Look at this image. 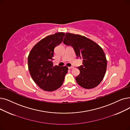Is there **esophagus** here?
I'll list each match as a JSON object with an SVG mask.
<instances>
[{"mask_svg": "<svg viewBox=\"0 0 130 130\" xmlns=\"http://www.w3.org/2000/svg\"><path fill=\"white\" fill-rule=\"evenodd\" d=\"M73 68V67H68L69 69H72Z\"/></svg>", "mask_w": 130, "mask_h": 130, "instance_id": "esophagus-1", "label": "esophagus"}]
</instances>
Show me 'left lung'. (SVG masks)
Listing matches in <instances>:
<instances>
[{
    "label": "left lung",
    "mask_w": 130,
    "mask_h": 130,
    "mask_svg": "<svg viewBox=\"0 0 130 130\" xmlns=\"http://www.w3.org/2000/svg\"><path fill=\"white\" fill-rule=\"evenodd\" d=\"M63 43L72 46L77 58L83 60V65L78 68L80 74L76 77L78 84L85 89L97 87L107 68V60L102 48L85 36L70 33H66Z\"/></svg>",
    "instance_id": "1"
}]
</instances>
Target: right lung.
<instances>
[{"instance_id":"add662e5","label":"right lung","mask_w":130,"mask_h":130,"mask_svg":"<svg viewBox=\"0 0 130 130\" xmlns=\"http://www.w3.org/2000/svg\"><path fill=\"white\" fill-rule=\"evenodd\" d=\"M65 34L55 33L42 39L33 47L28 57V68L34 82L43 90L52 91L63 84L68 68L53 66L54 49L62 42Z\"/></svg>"}]
</instances>
